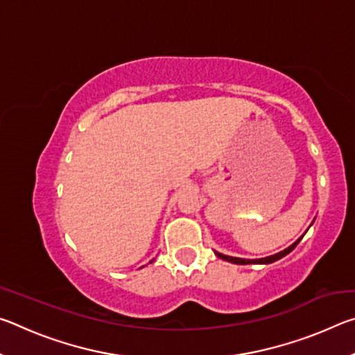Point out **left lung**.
Wrapping results in <instances>:
<instances>
[{"instance_id":"obj_1","label":"left lung","mask_w":355,"mask_h":355,"mask_svg":"<svg viewBox=\"0 0 355 355\" xmlns=\"http://www.w3.org/2000/svg\"><path fill=\"white\" fill-rule=\"evenodd\" d=\"M304 238V235L300 236L296 243H293L290 248H286L285 250H282V252H279V254H275V255H271V257H264V258H258V260H248V258H238V257H228V255H224V254H219V252H214L216 255H218L219 258H222V260H225V261H230V263H235V264H269V263H274V261H277V260H280V258H284L285 255H288L290 254V252L296 248V245L299 244V241L300 239Z\"/></svg>"}]
</instances>
